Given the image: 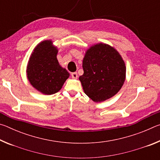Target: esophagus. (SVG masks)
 I'll use <instances>...</instances> for the list:
<instances>
[{"label":"esophagus","instance_id":"34e87169","mask_svg":"<svg viewBox=\"0 0 160 160\" xmlns=\"http://www.w3.org/2000/svg\"><path fill=\"white\" fill-rule=\"evenodd\" d=\"M71 77L72 78H74V79H77V78H78V73H77L76 72H72V73H71Z\"/></svg>","mask_w":160,"mask_h":160}]
</instances>
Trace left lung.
<instances>
[{"label": "left lung", "mask_w": 160, "mask_h": 160, "mask_svg": "<svg viewBox=\"0 0 160 160\" xmlns=\"http://www.w3.org/2000/svg\"><path fill=\"white\" fill-rule=\"evenodd\" d=\"M84 73L79 78L83 90L92 101L104 102L121 90L126 68L120 54L111 46L99 43L86 51Z\"/></svg>", "instance_id": "obj_1"}]
</instances>
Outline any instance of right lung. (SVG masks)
I'll use <instances>...</instances> for the list:
<instances>
[{
  "instance_id": "add662e5",
  "label": "right lung",
  "mask_w": 160,
  "mask_h": 160,
  "mask_svg": "<svg viewBox=\"0 0 160 160\" xmlns=\"http://www.w3.org/2000/svg\"><path fill=\"white\" fill-rule=\"evenodd\" d=\"M58 49L52 41L45 40L34 48L27 66L28 80L42 94H55L61 90L70 74L56 58Z\"/></svg>"
}]
</instances>
